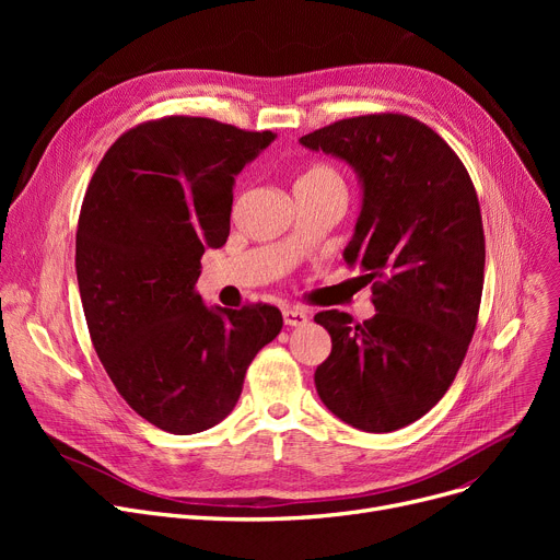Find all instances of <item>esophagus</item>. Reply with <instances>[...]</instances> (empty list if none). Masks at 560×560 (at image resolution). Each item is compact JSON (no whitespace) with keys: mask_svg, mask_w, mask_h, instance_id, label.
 <instances>
[{"mask_svg":"<svg viewBox=\"0 0 560 560\" xmlns=\"http://www.w3.org/2000/svg\"><path fill=\"white\" fill-rule=\"evenodd\" d=\"M283 322L288 327H302L308 322V315L300 308H283Z\"/></svg>","mask_w":560,"mask_h":560,"instance_id":"esophagus-1","label":"esophagus"}]
</instances>
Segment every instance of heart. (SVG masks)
Wrapping results in <instances>:
<instances>
[{"mask_svg":"<svg viewBox=\"0 0 560 560\" xmlns=\"http://www.w3.org/2000/svg\"><path fill=\"white\" fill-rule=\"evenodd\" d=\"M298 188H338V190H342V176L338 174L336 167L325 165V163H317V165L306 167L300 174V179L295 184V190Z\"/></svg>","mask_w":560,"mask_h":560,"instance_id":"b5f03b06","label":"heart"}]
</instances>
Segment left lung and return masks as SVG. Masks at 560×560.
<instances>
[{
    "label": "left lung",
    "instance_id": "obj_1",
    "mask_svg": "<svg viewBox=\"0 0 560 560\" xmlns=\"http://www.w3.org/2000/svg\"><path fill=\"white\" fill-rule=\"evenodd\" d=\"M300 142L359 172L363 206L345 260L372 281L376 315L322 311L331 354L319 399L370 433L420 420L456 378L477 329L486 238L472 179L452 147L404 113H370Z\"/></svg>",
    "mask_w": 560,
    "mask_h": 560
}]
</instances>
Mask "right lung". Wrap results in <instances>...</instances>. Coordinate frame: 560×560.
I'll list each match as a JSON object with an SVG mask.
<instances>
[{
  "label": "right lung",
  "mask_w": 560,
  "mask_h": 560,
  "mask_svg": "<svg viewBox=\"0 0 560 560\" xmlns=\"http://www.w3.org/2000/svg\"><path fill=\"white\" fill-rule=\"evenodd\" d=\"M275 140L211 117L170 115L117 138L88 184L77 226V281L93 347L140 418L188 435L222 422L277 306L206 308L203 249L229 238L233 176Z\"/></svg>",
  "instance_id": "right-lung-1"
}]
</instances>
